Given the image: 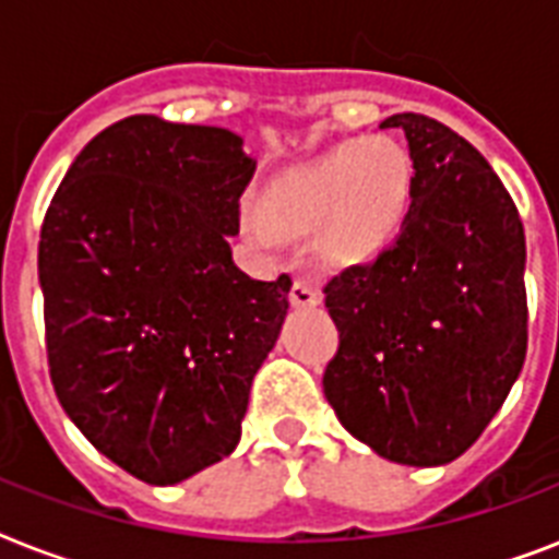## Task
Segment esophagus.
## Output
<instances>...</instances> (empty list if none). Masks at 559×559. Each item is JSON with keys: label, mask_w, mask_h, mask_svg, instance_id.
<instances>
[{"label": "esophagus", "mask_w": 559, "mask_h": 559, "mask_svg": "<svg viewBox=\"0 0 559 559\" xmlns=\"http://www.w3.org/2000/svg\"><path fill=\"white\" fill-rule=\"evenodd\" d=\"M289 301H293V307L322 305V289L316 287V284H310V281L298 278L296 284H293V289H289Z\"/></svg>", "instance_id": "esophagus-1"}]
</instances>
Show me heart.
<instances>
[{"mask_svg": "<svg viewBox=\"0 0 559 559\" xmlns=\"http://www.w3.org/2000/svg\"><path fill=\"white\" fill-rule=\"evenodd\" d=\"M408 205V159L389 139L342 144L310 165L289 170L249 211L252 235L298 237L319 228L333 263H362L397 235Z\"/></svg>", "mask_w": 559, "mask_h": 559, "instance_id": "1", "label": "heart"}]
</instances>
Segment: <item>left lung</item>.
I'll return each mask as SVG.
<instances>
[{
	"label": "left lung",
	"instance_id": "1",
	"mask_svg": "<svg viewBox=\"0 0 559 559\" xmlns=\"http://www.w3.org/2000/svg\"><path fill=\"white\" fill-rule=\"evenodd\" d=\"M412 156L397 240L324 284L340 350L324 397L377 455L438 467L502 408L528 350L525 228L481 153L441 121L400 112Z\"/></svg>",
	"mask_w": 559,
	"mask_h": 559
}]
</instances>
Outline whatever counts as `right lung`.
Instances as JSON below:
<instances>
[{"label": "right lung", "mask_w": 559, "mask_h": 559, "mask_svg": "<svg viewBox=\"0 0 559 559\" xmlns=\"http://www.w3.org/2000/svg\"><path fill=\"white\" fill-rule=\"evenodd\" d=\"M252 174L231 130L130 116L83 147L39 228L57 400L147 485L235 450L287 316L289 275L249 278L228 249Z\"/></svg>", "instance_id": "right-lung-1"}]
</instances>
